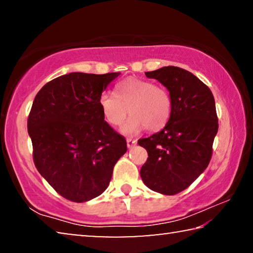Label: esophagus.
Instances as JSON below:
<instances>
[{
	"instance_id": "obj_1",
	"label": "esophagus",
	"mask_w": 253,
	"mask_h": 253,
	"mask_svg": "<svg viewBox=\"0 0 253 253\" xmlns=\"http://www.w3.org/2000/svg\"><path fill=\"white\" fill-rule=\"evenodd\" d=\"M137 143L136 139H132V138H127V146L128 148H131L132 146H135Z\"/></svg>"
}]
</instances>
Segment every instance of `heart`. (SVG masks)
Masks as SVG:
<instances>
[{"label": "heart", "instance_id": "heart-1", "mask_svg": "<svg viewBox=\"0 0 253 253\" xmlns=\"http://www.w3.org/2000/svg\"><path fill=\"white\" fill-rule=\"evenodd\" d=\"M99 106L105 121L110 126L123 127L127 135H135L144 128L149 132L162 130L172 116L173 101L164 85L149 80L129 77L115 85V95L101 93Z\"/></svg>", "mask_w": 253, "mask_h": 253}]
</instances>
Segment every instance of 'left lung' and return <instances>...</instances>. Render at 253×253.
Instances as JSON below:
<instances>
[{
  "label": "left lung",
  "mask_w": 253,
  "mask_h": 253,
  "mask_svg": "<svg viewBox=\"0 0 253 253\" xmlns=\"http://www.w3.org/2000/svg\"><path fill=\"white\" fill-rule=\"evenodd\" d=\"M164 84L172 97L169 122L138 145L147 151L140 177L151 190L175 195L187 188L208 168L219 123L212 91L198 77L169 66L145 72Z\"/></svg>",
  "instance_id": "obj_1"
}]
</instances>
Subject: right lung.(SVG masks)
I'll use <instances>...</instances> for the list:
<instances>
[{
    "instance_id": "1",
    "label": "right lung",
    "mask_w": 253,
    "mask_h": 253,
    "mask_svg": "<svg viewBox=\"0 0 253 253\" xmlns=\"http://www.w3.org/2000/svg\"><path fill=\"white\" fill-rule=\"evenodd\" d=\"M118 72H72L45 84L28 117L33 162L54 191L87 202L109 185L114 166L127 151L125 137L102 116L99 97Z\"/></svg>"
}]
</instances>
